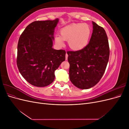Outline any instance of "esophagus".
<instances>
[{
  "label": "esophagus",
  "instance_id": "34e87169",
  "mask_svg": "<svg viewBox=\"0 0 129 129\" xmlns=\"http://www.w3.org/2000/svg\"><path fill=\"white\" fill-rule=\"evenodd\" d=\"M68 55L67 53H66V60H67V59H68Z\"/></svg>",
  "mask_w": 129,
  "mask_h": 129
}]
</instances>
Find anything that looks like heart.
Instances as JSON below:
<instances>
[{
    "label": "heart",
    "instance_id": "heart-1",
    "mask_svg": "<svg viewBox=\"0 0 129 129\" xmlns=\"http://www.w3.org/2000/svg\"><path fill=\"white\" fill-rule=\"evenodd\" d=\"M91 33V28L88 24H73L61 28L60 36L55 38V42L57 46L61 47L63 45V40L68 41L72 49L79 50L88 44Z\"/></svg>",
    "mask_w": 129,
    "mask_h": 129
}]
</instances>
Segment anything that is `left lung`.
I'll return each mask as SVG.
<instances>
[{"label":"left lung","instance_id":"8db88e82","mask_svg":"<svg viewBox=\"0 0 129 129\" xmlns=\"http://www.w3.org/2000/svg\"><path fill=\"white\" fill-rule=\"evenodd\" d=\"M93 30L89 44L77 51H67L72 83L82 89H89L101 79L109 61L110 49L106 32L92 21Z\"/></svg>","mask_w":129,"mask_h":129}]
</instances>
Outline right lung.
I'll list each match as a JSON object with an SVG mask.
<instances>
[{"label":"right lung","instance_id":"1","mask_svg":"<svg viewBox=\"0 0 129 129\" xmlns=\"http://www.w3.org/2000/svg\"><path fill=\"white\" fill-rule=\"evenodd\" d=\"M58 19L35 21L27 26L19 38L17 64L29 83L43 87L51 84L55 70L65 60L64 50L52 48L54 32Z\"/></svg>","mask_w":129,"mask_h":129}]
</instances>
